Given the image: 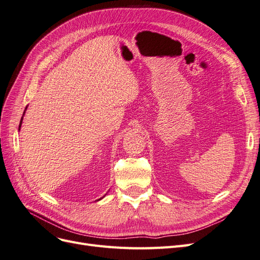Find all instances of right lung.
Instances as JSON below:
<instances>
[{
	"label": "right lung",
	"mask_w": 260,
	"mask_h": 260,
	"mask_svg": "<svg viewBox=\"0 0 260 260\" xmlns=\"http://www.w3.org/2000/svg\"><path fill=\"white\" fill-rule=\"evenodd\" d=\"M26 109H27V107H26ZM26 109H25V111H26ZM23 114H25V113H23ZM21 122H22V117H21V120H20V123H19V128H18V130H20V127H21Z\"/></svg>",
	"instance_id": "right-lung-1"
}]
</instances>
